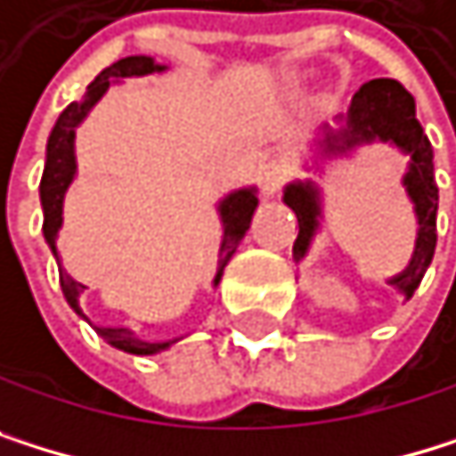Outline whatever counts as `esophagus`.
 Wrapping results in <instances>:
<instances>
[{
    "label": "esophagus",
    "instance_id": "obj_1",
    "mask_svg": "<svg viewBox=\"0 0 456 456\" xmlns=\"http://www.w3.org/2000/svg\"><path fill=\"white\" fill-rule=\"evenodd\" d=\"M288 176H290V166L285 163V160H269V163H264V168H261V187H264V195H274L285 182H288Z\"/></svg>",
    "mask_w": 456,
    "mask_h": 456
}]
</instances>
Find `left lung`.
<instances>
[{
	"label": "left lung",
	"mask_w": 456,
	"mask_h": 456,
	"mask_svg": "<svg viewBox=\"0 0 456 456\" xmlns=\"http://www.w3.org/2000/svg\"><path fill=\"white\" fill-rule=\"evenodd\" d=\"M370 141H389L403 154H408V160H411L403 184L413 200L419 233H416V247H413V258L408 269L389 280V285H395L400 293H405V299H411L432 261V253H436L438 184H436V171H432V146L416 119L413 94L395 78H372L354 94L351 108L346 113V127L339 133L326 130L323 151L343 154ZM285 203L293 209L296 220H299V236L293 241V261H302L313 241V233L318 228V217H321L318 187L313 182L288 184Z\"/></svg>",
	"instance_id": "1"
}]
</instances>
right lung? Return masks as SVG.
I'll list each match as a JSON object with an SVG mask.
<instances>
[{
    "label": "right lung",
    "instance_id": "obj_1",
    "mask_svg": "<svg viewBox=\"0 0 456 456\" xmlns=\"http://www.w3.org/2000/svg\"><path fill=\"white\" fill-rule=\"evenodd\" d=\"M166 70V64H157L151 56H125L119 61H113L105 70L86 86V94L78 100V102H70L61 113L59 119L51 130V138H48V151H45V171H43V179H40V203H43V233H45V241L51 247V253L56 256L59 261V253H56V233L61 228V203H64V192L70 187L73 176H76V149H73V141H76V127L86 119V113L92 110V105L108 92L110 81L117 78H133V76H149V73H160ZM258 207V195L253 187L247 190H236L231 192L228 198L220 200V220H223V244H220V266H217V277H215V285L220 282L223 277V269L228 266L231 256L236 253L239 241L244 239L247 228H249V220H253V212ZM59 282H61V290H64V299L70 305L81 318L84 310H81V296L86 290L84 282L73 280L67 274L59 264ZM89 321V318H86ZM94 331L105 339L108 346L119 348L125 354H135V356H149V354H157V351H166L171 343L176 339H168V343H149V339L138 337L133 329L127 326H94Z\"/></svg>",
    "mask_w": 456,
    "mask_h": 456
}]
</instances>
